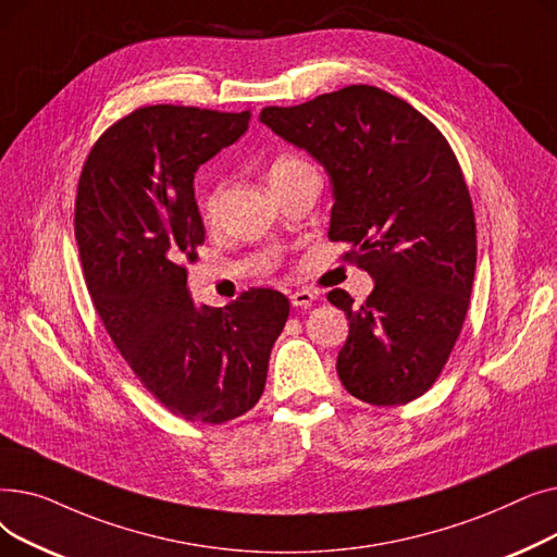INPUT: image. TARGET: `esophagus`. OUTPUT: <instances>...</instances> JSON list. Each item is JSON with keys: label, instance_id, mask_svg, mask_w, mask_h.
Segmentation results:
<instances>
[{"label": "esophagus", "instance_id": "1", "mask_svg": "<svg viewBox=\"0 0 557 557\" xmlns=\"http://www.w3.org/2000/svg\"><path fill=\"white\" fill-rule=\"evenodd\" d=\"M288 300H290V305L294 307H300V309H309L311 307V302L315 300V296L311 294V290H294V294L288 296Z\"/></svg>", "mask_w": 557, "mask_h": 557}]
</instances>
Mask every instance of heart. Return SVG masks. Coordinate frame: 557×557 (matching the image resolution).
Here are the masks:
<instances>
[{"instance_id": "b5f03b06", "label": "heart", "mask_w": 557, "mask_h": 557, "mask_svg": "<svg viewBox=\"0 0 557 557\" xmlns=\"http://www.w3.org/2000/svg\"><path fill=\"white\" fill-rule=\"evenodd\" d=\"M307 169H311V164H307L298 156H277L271 162V166H269V183L275 185V183L286 181V178H290V175H296V173L307 171ZM216 208H219V194L210 191L208 196H205V200H202V214H205V219L212 221L216 216Z\"/></svg>"}]
</instances>
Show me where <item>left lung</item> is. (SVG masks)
Segmentation results:
<instances>
[{
	"mask_svg": "<svg viewBox=\"0 0 557 557\" xmlns=\"http://www.w3.org/2000/svg\"><path fill=\"white\" fill-rule=\"evenodd\" d=\"M259 122L330 175V239L374 280L361 307L345 290L349 336L336 370L372 406L424 395L443 372L470 307L476 271L472 198L451 146L424 114L372 85H349Z\"/></svg>",
	"mask_w": 557,
	"mask_h": 557,
	"instance_id": "left-lung-1",
	"label": "left lung"
}]
</instances>
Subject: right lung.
Listing matches in <instances>:
<instances>
[{
    "mask_svg": "<svg viewBox=\"0 0 557 557\" xmlns=\"http://www.w3.org/2000/svg\"><path fill=\"white\" fill-rule=\"evenodd\" d=\"M248 122V110L139 108L101 135L78 181L74 230L95 309L141 386L187 422L250 411L288 318L273 288L219 309L187 288L185 263L205 242L194 173Z\"/></svg>",
    "mask_w": 557,
    "mask_h": 557,
    "instance_id": "obj_1",
    "label": "right lung"
}]
</instances>
